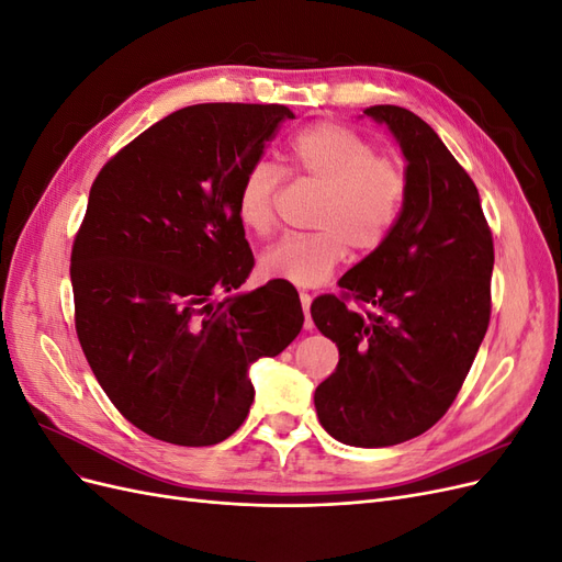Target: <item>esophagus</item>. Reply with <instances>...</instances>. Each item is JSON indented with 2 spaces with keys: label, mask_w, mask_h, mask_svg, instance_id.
<instances>
[{
  "label": "esophagus",
  "mask_w": 562,
  "mask_h": 562,
  "mask_svg": "<svg viewBox=\"0 0 562 562\" xmlns=\"http://www.w3.org/2000/svg\"><path fill=\"white\" fill-rule=\"evenodd\" d=\"M300 302H302V312H304V328L312 330V328H314V321H312V314H310V307H312V295H307V293H300Z\"/></svg>",
  "instance_id": "esophagus-1"
}]
</instances>
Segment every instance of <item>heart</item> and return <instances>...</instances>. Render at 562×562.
I'll list each match as a JSON object with an SVG mask.
<instances>
[{"label": "heart", "instance_id": "heart-1", "mask_svg": "<svg viewBox=\"0 0 562 562\" xmlns=\"http://www.w3.org/2000/svg\"><path fill=\"white\" fill-rule=\"evenodd\" d=\"M288 157L300 173L323 187L312 234H291L260 255V274L302 288L326 283L349 258L378 250L394 232L405 209L411 178L396 157L378 155L375 145L342 124L321 122L302 128L288 143ZM281 171L271 161L252 164L236 192L241 225L265 234L274 225Z\"/></svg>", "mask_w": 562, "mask_h": 562}]
</instances>
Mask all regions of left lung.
I'll use <instances>...</instances> for the list:
<instances>
[{
    "label": "left lung",
    "instance_id": "8db88e82",
    "mask_svg": "<svg viewBox=\"0 0 562 562\" xmlns=\"http://www.w3.org/2000/svg\"><path fill=\"white\" fill-rule=\"evenodd\" d=\"M363 114L401 145L411 190L389 239L339 279L366 314L335 295L312 304L339 349L314 405L339 443L386 448L431 429L462 389L490 323L495 248L479 190L438 133L405 108Z\"/></svg>",
    "mask_w": 562,
    "mask_h": 562
}]
</instances>
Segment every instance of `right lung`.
Wrapping results in <instances>:
<instances>
[{
  "label": "right lung",
  "mask_w": 562,
  "mask_h": 562,
  "mask_svg": "<svg viewBox=\"0 0 562 562\" xmlns=\"http://www.w3.org/2000/svg\"><path fill=\"white\" fill-rule=\"evenodd\" d=\"M285 119V105L182 108L116 151L91 187L70 260L77 337L116 411L151 438H229L255 396L248 368L302 330L285 283L213 300L255 265L236 192Z\"/></svg>",
  "instance_id": "add662e5"
}]
</instances>
